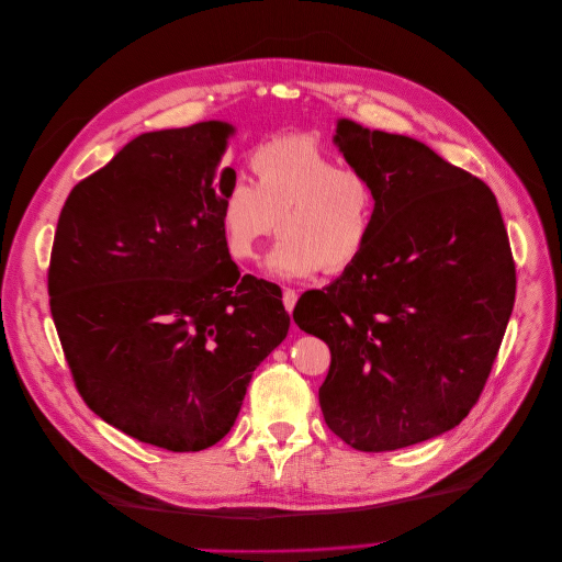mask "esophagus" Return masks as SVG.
Listing matches in <instances>:
<instances>
[{
  "mask_svg": "<svg viewBox=\"0 0 562 562\" xmlns=\"http://www.w3.org/2000/svg\"><path fill=\"white\" fill-rule=\"evenodd\" d=\"M295 304H297V292L285 288V290H283V306H285V311L292 313V308H295Z\"/></svg>",
  "mask_w": 562,
  "mask_h": 562,
  "instance_id": "esophagus-1",
  "label": "esophagus"
}]
</instances>
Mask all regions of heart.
<instances>
[{"label": "heart", "instance_id": "b5f03b06", "mask_svg": "<svg viewBox=\"0 0 562 562\" xmlns=\"http://www.w3.org/2000/svg\"><path fill=\"white\" fill-rule=\"evenodd\" d=\"M254 184L233 178L220 199V226L228 254L247 262L277 226L283 235L267 258L279 279L340 274L366 251L378 196L370 178L342 167L313 135H285L249 155Z\"/></svg>", "mask_w": 562, "mask_h": 562}]
</instances>
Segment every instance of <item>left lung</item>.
<instances>
[{
  "label": "left lung",
  "instance_id": "1",
  "mask_svg": "<svg viewBox=\"0 0 562 562\" xmlns=\"http://www.w3.org/2000/svg\"><path fill=\"white\" fill-rule=\"evenodd\" d=\"M334 142L375 187V226L361 258L304 292L292 317L329 345V430L384 452L448 432L477 403L515 306V260L480 178L347 119Z\"/></svg>",
  "mask_w": 562,
  "mask_h": 562
}]
</instances>
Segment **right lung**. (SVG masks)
<instances>
[{
  "label": "right lung",
  "instance_id": "right-lung-1",
  "mask_svg": "<svg viewBox=\"0 0 562 562\" xmlns=\"http://www.w3.org/2000/svg\"><path fill=\"white\" fill-rule=\"evenodd\" d=\"M231 135L203 121L132 139L72 187L49 256V311L79 395L171 452L228 435L290 327L279 285L239 274L224 245Z\"/></svg>",
  "mask_w": 562,
  "mask_h": 562
}]
</instances>
